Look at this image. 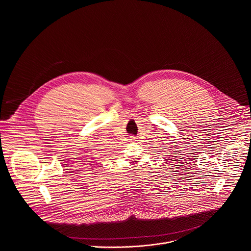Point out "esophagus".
<instances>
[{"mask_svg":"<svg viewBox=\"0 0 251 251\" xmlns=\"http://www.w3.org/2000/svg\"><path fill=\"white\" fill-rule=\"evenodd\" d=\"M131 140H132V141H135V137H133V136H131Z\"/></svg>","mask_w":251,"mask_h":251,"instance_id":"1","label":"esophagus"}]
</instances>
